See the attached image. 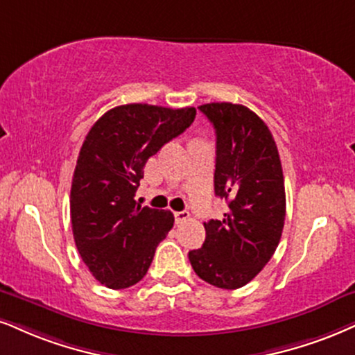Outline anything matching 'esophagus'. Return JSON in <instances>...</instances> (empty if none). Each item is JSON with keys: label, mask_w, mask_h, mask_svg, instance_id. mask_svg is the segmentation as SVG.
I'll use <instances>...</instances> for the list:
<instances>
[{"label": "esophagus", "mask_w": 355, "mask_h": 355, "mask_svg": "<svg viewBox=\"0 0 355 355\" xmlns=\"http://www.w3.org/2000/svg\"><path fill=\"white\" fill-rule=\"evenodd\" d=\"M189 217L191 216H189V212H187V211L174 212V220H176V224H182V222H186Z\"/></svg>", "instance_id": "1"}]
</instances>
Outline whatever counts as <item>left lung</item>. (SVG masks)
Returning <instances> with one entry per match:
<instances>
[{"label":"left lung","mask_w":355,"mask_h":355,"mask_svg":"<svg viewBox=\"0 0 355 355\" xmlns=\"http://www.w3.org/2000/svg\"><path fill=\"white\" fill-rule=\"evenodd\" d=\"M199 110L217 138L216 196L229 202L222 220L204 222L202 248L189 252L196 275L237 290L260 273L277 250L286 216L282 161L273 135L243 105L216 102Z\"/></svg>","instance_id":"left-lung-1"}]
</instances>
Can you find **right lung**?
<instances>
[{
	"instance_id": "obj_1",
	"label": "right lung",
	"mask_w": 355,
	"mask_h": 355,
	"mask_svg": "<svg viewBox=\"0 0 355 355\" xmlns=\"http://www.w3.org/2000/svg\"><path fill=\"white\" fill-rule=\"evenodd\" d=\"M194 118V107L130 103L108 110L87 133L72 178V232L84 263L107 288L137 284L173 229V214L141 207L135 192L146 161Z\"/></svg>"
}]
</instances>
